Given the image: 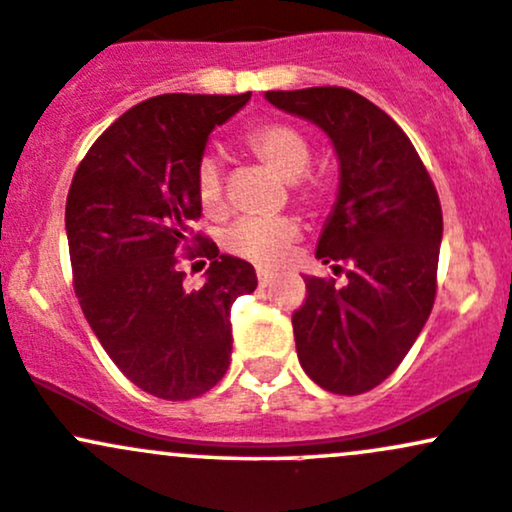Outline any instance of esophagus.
I'll return each mask as SVG.
<instances>
[{
	"label": "esophagus",
	"instance_id": "1",
	"mask_svg": "<svg viewBox=\"0 0 512 512\" xmlns=\"http://www.w3.org/2000/svg\"><path fill=\"white\" fill-rule=\"evenodd\" d=\"M258 283H261L263 288H268V285L273 283V273L266 271V268H258Z\"/></svg>",
	"mask_w": 512,
	"mask_h": 512
}]
</instances>
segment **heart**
<instances>
[{
  "label": "heart",
  "instance_id": "b5f03b06",
  "mask_svg": "<svg viewBox=\"0 0 512 512\" xmlns=\"http://www.w3.org/2000/svg\"><path fill=\"white\" fill-rule=\"evenodd\" d=\"M246 146L258 161L283 180L293 183L305 195H310V185H302V175L310 168V144L295 126L290 124H258L246 134ZM197 197L200 205L210 217H222L227 212L224 200L222 168L217 158H202L197 166ZM302 234L300 219L278 217V219H254L246 217L236 222L227 234V249L234 256L254 261L258 266H276L288 256V251L298 244Z\"/></svg>",
  "mask_w": 512,
  "mask_h": 512
}]
</instances>
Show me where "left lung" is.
<instances>
[{
	"mask_svg": "<svg viewBox=\"0 0 512 512\" xmlns=\"http://www.w3.org/2000/svg\"><path fill=\"white\" fill-rule=\"evenodd\" d=\"M285 114L320 126L339 161V190L317 258L346 263V285L305 276L293 315L307 376L329 393L359 395L398 368L437 293L442 207L415 146L383 109L346 87L271 90Z\"/></svg>",
	"mask_w": 512,
	"mask_h": 512,
	"instance_id": "8db88e82",
	"label": "left lung"
}]
</instances>
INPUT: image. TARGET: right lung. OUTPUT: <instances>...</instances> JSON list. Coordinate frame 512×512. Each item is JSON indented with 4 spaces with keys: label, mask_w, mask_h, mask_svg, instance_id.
Segmentation results:
<instances>
[{
    "label": "right lung",
    "mask_w": 512,
    "mask_h": 512,
    "mask_svg": "<svg viewBox=\"0 0 512 512\" xmlns=\"http://www.w3.org/2000/svg\"><path fill=\"white\" fill-rule=\"evenodd\" d=\"M246 95H158L122 114L82 158L65 205L75 293L109 359L134 386L163 400H190L222 381L232 356V302L254 293L249 261L219 254L206 283L188 289L177 246L190 250L202 214L197 166L214 126ZM205 263V261H202Z\"/></svg>",
    "instance_id": "right-lung-1"
}]
</instances>
